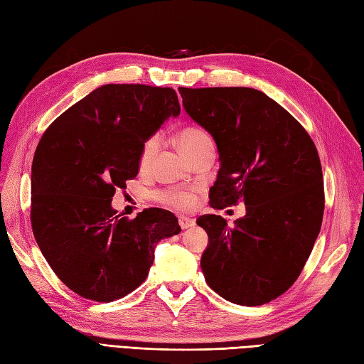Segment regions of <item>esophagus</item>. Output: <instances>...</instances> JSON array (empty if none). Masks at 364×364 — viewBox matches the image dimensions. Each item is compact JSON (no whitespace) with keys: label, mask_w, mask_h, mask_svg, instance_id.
I'll list each match as a JSON object with an SVG mask.
<instances>
[{"label":"esophagus","mask_w":364,"mask_h":364,"mask_svg":"<svg viewBox=\"0 0 364 364\" xmlns=\"http://www.w3.org/2000/svg\"><path fill=\"white\" fill-rule=\"evenodd\" d=\"M179 225H181V228H182L183 230L191 229V228H194V225H196V220L186 218V217H181V218H179Z\"/></svg>","instance_id":"1"}]
</instances>
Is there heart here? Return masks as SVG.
Returning a JSON list of instances; mask_svg holds the SVG:
<instances>
[{"label": "heart", "instance_id": "b5f03b06", "mask_svg": "<svg viewBox=\"0 0 364 364\" xmlns=\"http://www.w3.org/2000/svg\"><path fill=\"white\" fill-rule=\"evenodd\" d=\"M178 146L181 149V152L188 158L205 147H214V143H212L210 136L205 131L197 129V128H186V129L181 131L178 135ZM158 149H159V136L158 135L150 136V139H147L144 141V144L141 146V152H140V167L141 168H147L150 166V162H152V159L155 158ZM158 200L159 202L170 205L179 210H188L196 205L194 194L185 193V191L159 193Z\"/></svg>", "mask_w": 364, "mask_h": 364}]
</instances>
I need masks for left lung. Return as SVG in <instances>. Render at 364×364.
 Instances as JSON below:
<instances>
[{
  "label": "left lung",
  "instance_id": "left-lung-1",
  "mask_svg": "<svg viewBox=\"0 0 364 364\" xmlns=\"http://www.w3.org/2000/svg\"><path fill=\"white\" fill-rule=\"evenodd\" d=\"M182 104L215 140L214 209L244 203L245 215L229 228L208 214L202 255L206 283L241 306H262L298 279L315 245L323 215L321 161L310 135L282 105L250 87H181Z\"/></svg>",
  "mask_w": 364,
  "mask_h": 364
}]
</instances>
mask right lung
<instances>
[{
	"label": "right lung",
	"instance_id": "1",
	"mask_svg": "<svg viewBox=\"0 0 364 364\" xmlns=\"http://www.w3.org/2000/svg\"><path fill=\"white\" fill-rule=\"evenodd\" d=\"M179 114L168 87L107 84L45 131L31 166V225L70 291L99 303L128 295L146 280L158 242L181 232L170 210L128 220L111 206L116 188L139 174L144 141Z\"/></svg>",
	"mask_w": 364,
	"mask_h": 364
}]
</instances>
